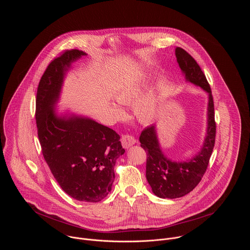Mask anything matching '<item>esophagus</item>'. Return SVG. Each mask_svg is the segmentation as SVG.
Segmentation results:
<instances>
[{
	"label": "esophagus",
	"mask_w": 250,
	"mask_h": 250,
	"mask_svg": "<svg viewBox=\"0 0 250 250\" xmlns=\"http://www.w3.org/2000/svg\"><path fill=\"white\" fill-rule=\"evenodd\" d=\"M136 143H137V141L135 140V138L132 137V136H129V135L123 136L122 139H121V143H122L124 148H129Z\"/></svg>",
	"instance_id": "esophagus-1"
}]
</instances>
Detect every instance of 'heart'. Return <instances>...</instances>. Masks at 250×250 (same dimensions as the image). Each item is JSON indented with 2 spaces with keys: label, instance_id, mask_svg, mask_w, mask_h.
Listing matches in <instances>:
<instances>
[{
  "label": "heart",
  "instance_id": "b5f03b06",
  "mask_svg": "<svg viewBox=\"0 0 250 250\" xmlns=\"http://www.w3.org/2000/svg\"><path fill=\"white\" fill-rule=\"evenodd\" d=\"M148 86V81L145 76L137 77L125 83L116 93V100L123 105H134V113L137 119L143 124L152 123L158 116L161 106L162 96L158 86L144 91ZM114 112L118 118L125 117V111L118 106H113Z\"/></svg>",
  "mask_w": 250,
  "mask_h": 250
}]
</instances>
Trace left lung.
Instances as JSON below:
<instances>
[{
	"label": "left lung",
	"instance_id": "left-lung-1",
	"mask_svg": "<svg viewBox=\"0 0 250 250\" xmlns=\"http://www.w3.org/2000/svg\"><path fill=\"white\" fill-rule=\"evenodd\" d=\"M181 71L188 82L200 86L208 93L207 131L200 151L192 158L177 162L162 151L156 125L144 129L140 142L146 151V179L155 195L161 198H178L190 192L201 181L213 152L215 139L214 100L210 84L195 60L184 49H175Z\"/></svg>",
	"mask_w": 250,
	"mask_h": 250
}]
</instances>
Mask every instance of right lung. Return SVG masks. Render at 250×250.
<instances>
[{
  "label": "right lung",
  "mask_w": 250,
  "mask_h": 250,
  "mask_svg": "<svg viewBox=\"0 0 250 250\" xmlns=\"http://www.w3.org/2000/svg\"><path fill=\"white\" fill-rule=\"evenodd\" d=\"M83 56L67 50L48 65L37 87L36 126L43 157L61 188L76 200L99 202L111 190L115 162L125 153L120 137L89 117L59 115L55 107L66 72Z\"/></svg>",
  "instance_id": "add662e5"
}]
</instances>
